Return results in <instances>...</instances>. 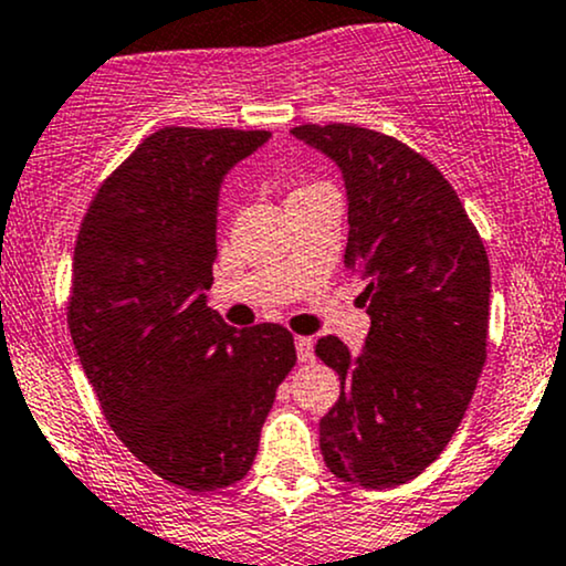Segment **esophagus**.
<instances>
[{
    "label": "esophagus",
    "mask_w": 566,
    "mask_h": 566,
    "mask_svg": "<svg viewBox=\"0 0 566 566\" xmlns=\"http://www.w3.org/2000/svg\"><path fill=\"white\" fill-rule=\"evenodd\" d=\"M295 349H297V359H301V363H308V359H314V338H308V335H297Z\"/></svg>",
    "instance_id": "1"
}]
</instances>
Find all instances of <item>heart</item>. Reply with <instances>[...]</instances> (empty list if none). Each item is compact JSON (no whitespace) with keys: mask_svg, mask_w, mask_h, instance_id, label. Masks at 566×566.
Returning a JSON list of instances; mask_svg holds the SVG:
<instances>
[{"mask_svg":"<svg viewBox=\"0 0 566 566\" xmlns=\"http://www.w3.org/2000/svg\"><path fill=\"white\" fill-rule=\"evenodd\" d=\"M314 188H319V185H316V182H303V185H297V188L290 192V196H297V192H308V190H314Z\"/></svg>","mask_w":566,"mask_h":566,"instance_id":"b5f03b06","label":"heart"}]
</instances>
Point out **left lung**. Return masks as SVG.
<instances>
[{"mask_svg": "<svg viewBox=\"0 0 566 566\" xmlns=\"http://www.w3.org/2000/svg\"><path fill=\"white\" fill-rule=\"evenodd\" d=\"M293 136L344 174V263L368 282L365 349L316 340L340 378L319 421L322 457L340 481L400 486L440 457L473 400L489 338L486 247L449 179L395 136L346 123H306Z\"/></svg>", "mask_w": 566, "mask_h": 566, "instance_id": "obj_1", "label": "left lung"}]
</instances>
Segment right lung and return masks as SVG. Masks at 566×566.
Listing matches in <instances>:
<instances>
[{"instance_id":"obj_1","label":"right lung","mask_w":566,"mask_h":566,"mask_svg":"<svg viewBox=\"0 0 566 566\" xmlns=\"http://www.w3.org/2000/svg\"><path fill=\"white\" fill-rule=\"evenodd\" d=\"M269 132L166 126L93 196L80 222L70 333L104 416L155 475L217 492L250 473L293 333L226 325L207 306L217 198Z\"/></svg>"}]
</instances>
